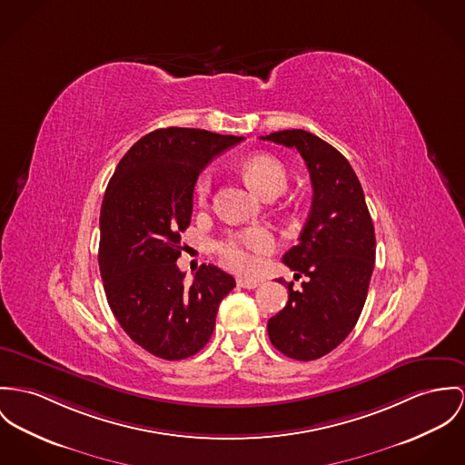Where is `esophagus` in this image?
Returning <instances> with one entry per match:
<instances>
[{
  "mask_svg": "<svg viewBox=\"0 0 465 465\" xmlns=\"http://www.w3.org/2000/svg\"><path fill=\"white\" fill-rule=\"evenodd\" d=\"M237 285L241 286V288L252 290V288L260 286V282H256V280H246V278H239V280H237Z\"/></svg>",
  "mask_w": 465,
  "mask_h": 465,
  "instance_id": "34e87169",
  "label": "esophagus"
}]
</instances>
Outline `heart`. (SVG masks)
Returning a JSON list of instances; mask_svg holds the SVG:
<instances>
[{
  "label": "heart",
  "mask_w": 465,
  "mask_h": 465,
  "mask_svg": "<svg viewBox=\"0 0 465 465\" xmlns=\"http://www.w3.org/2000/svg\"><path fill=\"white\" fill-rule=\"evenodd\" d=\"M241 175L251 189L262 198H276L286 189L288 175L285 166L272 155H251L241 164ZM213 187V173L203 172L194 185L200 203H205ZM274 250V237L269 230L252 226L239 233H230L215 244L221 262L235 272H251L256 269L260 256Z\"/></svg>",
  "instance_id": "heart-1"
}]
</instances>
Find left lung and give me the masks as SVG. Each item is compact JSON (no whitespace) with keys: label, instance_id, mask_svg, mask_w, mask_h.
<instances>
[{"label":"left lung","instance_id":"left-lung-1","mask_svg":"<svg viewBox=\"0 0 465 465\" xmlns=\"http://www.w3.org/2000/svg\"><path fill=\"white\" fill-rule=\"evenodd\" d=\"M260 140L295 148L312 179V211L299 244L283 256L295 280H308L302 290L288 283V302L267 331L282 354L313 361L334 351L358 323L375 265V230L358 175L334 146L302 129Z\"/></svg>","mask_w":465,"mask_h":465}]
</instances>
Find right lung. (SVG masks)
Returning <instances> with one entry per match:
<instances>
[{
	"label": "right lung",
	"instance_id": "obj_1",
	"mask_svg": "<svg viewBox=\"0 0 465 465\" xmlns=\"http://www.w3.org/2000/svg\"><path fill=\"white\" fill-rule=\"evenodd\" d=\"M242 136L157 129L118 163L101 207L99 267L107 304L129 338L168 361L191 358L213 336L219 302L235 280L202 265L191 286L177 260L200 172Z\"/></svg>",
	"mask_w": 465,
	"mask_h": 465
}]
</instances>
